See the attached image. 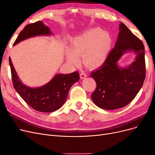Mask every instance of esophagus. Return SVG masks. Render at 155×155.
Masks as SVG:
<instances>
[{
  "label": "esophagus",
  "mask_w": 155,
  "mask_h": 155,
  "mask_svg": "<svg viewBox=\"0 0 155 155\" xmlns=\"http://www.w3.org/2000/svg\"><path fill=\"white\" fill-rule=\"evenodd\" d=\"M86 76H87V74H86L85 72H81V74H80V78H81V79H83L84 78H86Z\"/></svg>",
  "instance_id": "esophagus-1"
}]
</instances>
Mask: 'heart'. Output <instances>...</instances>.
Here are the masks:
<instances>
[{
	"label": "heart",
	"mask_w": 155,
	"mask_h": 155,
	"mask_svg": "<svg viewBox=\"0 0 155 155\" xmlns=\"http://www.w3.org/2000/svg\"><path fill=\"white\" fill-rule=\"evenodd\" d=\"M113 44V38L109 32L100 28L90 29L74 40L72 49L67 52V60L72 65H78L80 63L79 56H81L86 65L98 67L106 61Z\"/></svg>",
	"instance_id": "1"
}]
</instances>
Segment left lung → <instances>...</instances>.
<instances>
[{
  "label": "left lung",
  "mask_w": 155,
  "mask_h": 155,
  "mask_svg": "<svg viewBox=\"0 0 155 155\" xmlns=\"http://www.w3.org/2000/svg\"><path fill=\"white\" fill-rule=\"evenodd\" d=\"M120 32L114 48L102 65L91 73L97 88L91 95L100 108L111 110L126 106L138 94L146 77L145 50L143 43L125 24L120 25ZM127 51L136 54L129 66L122 68L117 61Z\"/></svg>",
  "instance_id": "1"
}]
</instances>
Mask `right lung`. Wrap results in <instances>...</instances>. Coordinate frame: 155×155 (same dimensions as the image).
<instances>
[{
    "mask_svg": "<svg viewBox=\"0 0 155 155\" xmlns=\"http://www.w3.org/2000/svg\"><path fill=\"white\" fill-rule=\"evenodd\" d=\"M49 28L41 21L25 27L18 35L13 46L20 42L36 35H51ZM12 81L18 94L34 109L43 113H51L60 109L65 102L71 86L79 79L77 71L69 74L57 75L50 81L38 88H30L23 84L9 58Z\"/></svg>",
    "mask_w": 155,
    "mask_h": 155,
    "instance_id": "1",
    "label": "right lung"
}]
</instances>
